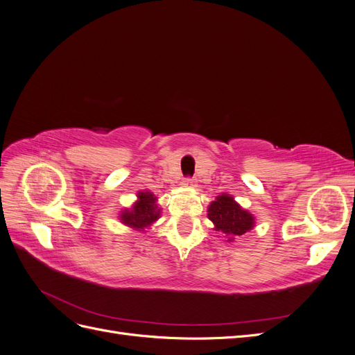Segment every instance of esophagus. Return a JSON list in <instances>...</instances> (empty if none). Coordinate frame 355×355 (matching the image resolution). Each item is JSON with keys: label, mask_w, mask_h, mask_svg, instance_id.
<instances>
[{"label": "esophagus", "mask_w": 355, "mask_h": 355, "mask_svg": "<svg viewBox=\"0 0 355 355\" xmlns=\"http://www.w3.org/2000/svg\"><path fill=\"white\" fill-rule=\"evenodd\" d=\"M184 185H187V187H197V180L194 178H185L184 179Z\"/></svg>", "instance_id": "esophagus-1"}]
</instances>
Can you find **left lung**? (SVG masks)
Masks as SVG:
<instances>
[{
	"mask_svg": "<svg viewBox=\"0 0 355 355\" xmlns=\"http://www.w3.org/2000/svg\"><path fill=\"white\" fill-rule=\"evenodd\" d=\"M209 219L214 223L216 231L230 237H239L253 228L254 219L249 211L243 210L231 196H220L209 207Z\"/></svg>",
	"mask_w": 355,
	"mask_h": 355,
	"instance_id": "8db88e82",
	"label": "left lung"
}]
</instances>
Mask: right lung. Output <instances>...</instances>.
<instances>
[{
  "label": "right lung",
  "mask_w": 355,
  "mask_h": 355,
  "mask_svg": "<svg viewBox=\"0 0 355 355\" xmlns=\"http://www.w3.org/2000/svg\"><path fill=\"white\" fill-rule=\"evenodd\" d=\"M137 202L130 210H124L121 220L127 227L144 230L159 218V209L151 192H139Z\"/></svg>",
  "instance_id": "obj_1"
}]
</instances>
